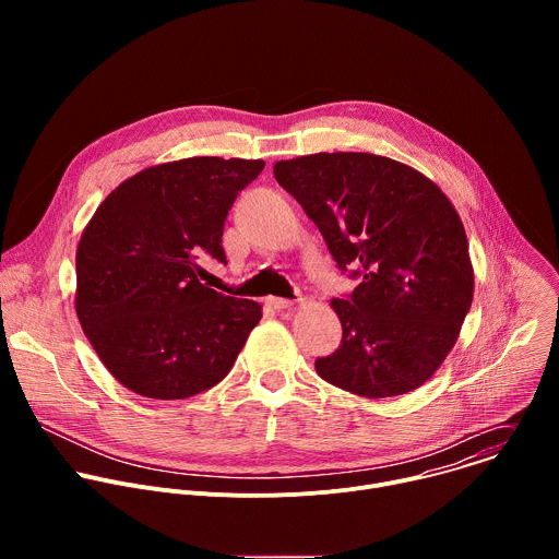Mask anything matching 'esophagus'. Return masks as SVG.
<instances>
[{
	"label": "esophagus",
	"instance_id": "34e87169",
	"mask_svg": "<svg viewBox=\"0 0 559 559\" xmlns=\"http://www.w3.org/2000/svg\"><path fill=\"white\" fill-rule=\"evenodd\" d=\"M267 305H270V307H274V309H278V311H283V309H289V307H294V300L270 296V298H267Z\"/></svg>",
	"mask_w": 559,
	"mask_h": 559
}]
</instances>
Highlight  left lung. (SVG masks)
<instances>
[{
  "label": "left lung",
  "mask_w": 559,
  "mask_h": 559,
  "mask_svg": "<svg viewBox=\"0 0 559 559\" xmlns=\"http://www.w3.org/2000/svg\"><path fill=\"white\" fill-rule=\"evenodd\" d=\"M274 177L360 285L332 300L343 345L316 360L323 380L362 397L423 386L453 349L473 300L466 231L423 173L369 152H318L274 164Z\"/></svg>",
  "instance_id": "8db88e82"
}]
</instances>
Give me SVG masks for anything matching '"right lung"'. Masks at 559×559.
<instances>
[{
	"label": "right lung",
	"mask_w": 559,
	"mask_h": 559,
	"mask_svg": "<svg viewBox=\"0 0 559 559\" xmlns=\"http://www.w3.org/2000/svg\"><path fill=\"white\" fill-rule=\"evenodd\" d=\"M263 168L221 156L158 164L119 183L84 227L76 318L126 389L181 401L229 373L263 309L203 285L197 259L225 263L227 212Z\"/></svg>",
	"instance_id": "1"
}]
</instances>
